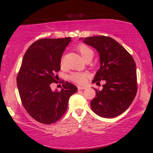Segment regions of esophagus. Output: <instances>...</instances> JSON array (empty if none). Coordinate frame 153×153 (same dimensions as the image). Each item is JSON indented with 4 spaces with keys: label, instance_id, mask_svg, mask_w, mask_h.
<instances>
[{
    "label": "esophagus",
    "instance_id": "34e87169",
    "mask_svg": "<svg viewBox=\"0 0 153 153\" xmlns=\"http://www.w3.org/2000/svg\"><path fill=\"white\" fill-rule=\"evenodd\" d=\"M77 88H78V90H85V89H86V87L82 86H77Z\"/></svg>",
    "mask_w": 153,
    "mask_h": 153
}]
</instances>
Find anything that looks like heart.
<instances>
[{
	"instance_id": "heart-1",
	"label": "heart",
	"mask_w": 153,
	"mask_h": 153,
	"mask_svg": "<svg viewBox=\"0 0 153 153\" xmlns=\"http://www.w3.org/2000/svg\"><path fill=\"white\" fill-rule=\"evenodd\" d=\"M77 49L84 60L88 57L93 56L94 55V53H93L92 49L84 44H80V45H77ZM62 63L63 62L61 61V63ZM88 77V74L86 73V72H74L69 76V79L72 82L81 84L86 82Z\"/></svg>"
}]
</instances>
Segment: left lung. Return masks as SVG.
<instances>
[{
	"label": "left lung",
	"mask_w": 153,
	"mask_h": 153,
	"mask_svg": "<svg viewBox=\"0 0 153 153\" xmlns=\"http://www.w3.org/2000/svg\"><path fill=\"white\" fill-rule=\"evenodd\" d=\"M83 39L79 38V40ZM83 42L99 54L100 68L93 83L105 80L101 90L94 89L90 102L94 112L104 118H112L128 109L137 92L136 63L131 55L117 41L105 36L85 38Z\"/></svg>",
	"instance_id": "1"
}]
</instances>
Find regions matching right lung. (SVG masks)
<instances>
[{
	"mask_svg": "<svg viewBox=\"0 0 153 153\" xmlns=\"http://www.w3.org/2000/svg\"><path fill=\"white\" fill-rule=\"evenodd\" d=\"M71 41L65 38H43L33 42L25 52L17 77L22 102L28 114L38 122L55 123L64 115L69 99L77 92L68 82L61 91H53L51 83H57L56 73L61 69V59Z\"/></svg>",
	"mask_w": 153,
	"mask_h": 153,
	"instance_id": "right-lung-1",
	"label": "right lung"
}]
</instances>
